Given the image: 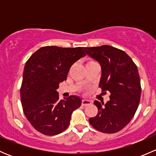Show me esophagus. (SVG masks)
<instances>
[{
    "label": "esophagus",
    "instance_id": "esophagus-1",
    "mask_svg": "<svg viewBox=\"0 0 156 156\" xmlns=\"http://www.w3.org/2000/svg\"><path fill=\"white\" fill-rule=\"evenodd\" d=\"M91 103H92L91 100H87V99H84V100H82V103H81V104H82V106H88V105H90Z\"/></svg>",
    "mask_w": 156,
    "mask_h": 156
}]
</instances>
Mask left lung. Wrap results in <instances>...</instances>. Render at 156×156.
I'll return each instance as SVG.
<instances>
[{
	"mask_svg": "<svg viewBox=\"0 0 156 156\" xmlns=\"http://www.w3.org/2000/svg\"><path fill=\"white\" fill-rule=\"evenodd\" d=\"M83 49L100 63V87L110 93L106 103L94 101L98 113L89 122L103 133H116L130 122L139 106L141 87L137 67L125 52L112 46Z\"/></svg>",
	"mask_w": 156,
	"mask_h": 156,
	"instance_id": "8db88e82",
	"label": "left lung"
}]
</instances>
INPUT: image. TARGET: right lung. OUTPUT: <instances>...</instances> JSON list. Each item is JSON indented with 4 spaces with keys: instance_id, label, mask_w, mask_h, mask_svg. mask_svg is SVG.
I'll list each match as a JSON object with an SVG mask.
<instances>
[{
    "instance_id": "add662e5",
    "label": "right lung",
    "mask_w": 156,
    "mask_h": 156,
    "mask_svg": "<svg viewBox=\"0 0 156 156\" xmlns=\"http://www.w3.org/2000/svg\"><path fill=\"white\" fill-rule=\"evenodd\" d=\"M83 48H41L33 53L24 68L20 95L26 119L35 130L53 136L69 127L72 112L81 105L78 96L59 100L60 82L69 69L85 56Z\"/></svg>"
}]
</instances>
